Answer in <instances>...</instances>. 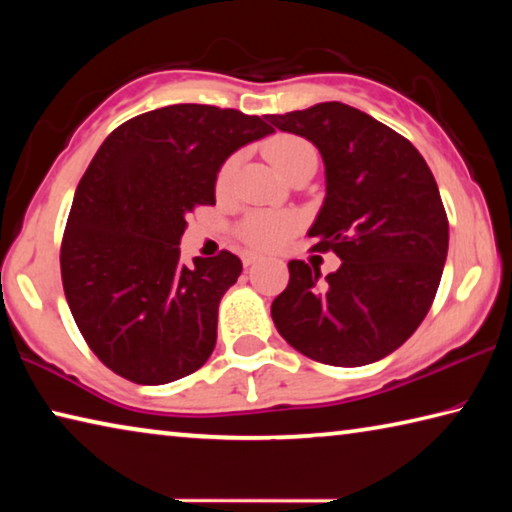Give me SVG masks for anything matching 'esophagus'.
<instances>
[{
    "label": "esophagus",
    "mask_w": 512,
    "mask_h": 512,
    "mask_svg": "<svg viewBox=\"0 0 512 512\" xmlns=\"http://www.w3.org/2000/svg\"><path fill=\"white\" fill-rule=\"evenodd\" d=\"M241 259H244V266H253V264H257L262 257L255 255V253H244V257H241Z\"/></svg>",
    "instance_id": "esophagus-1"
}]
</instances>
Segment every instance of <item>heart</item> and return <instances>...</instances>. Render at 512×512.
I'll use <instances>...</instances> for the list:
<instances>
[{
	"mask_svg": "<svg viewBox=\"0 0 512 512\" xmlns=\"http://www.w3.org/2000/svg\"><path fill=\"white\" fill-rule=\"evenodd\" d=\"M266 155L271 160L273 167L282 173L284 178L289 176L293 167L309 158V155H316L314 146L302 140L296 135H277L271 142L266 144ZM237 169V158H228L223 164L219 173H216V192H228L232 183V176H235ZM296 230V216L289 212H273V210H257L246 214L239 223V237L244 239V244L257 250H273L282 246L284 241L291 237V232Z\"/></svg>",
	"mask_w": 512,
	"mask_h": 512,
	"instance_id": "1",
	"label": "heart"
}]
</instances>
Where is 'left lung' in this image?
Here are the masks:
<instances>
[{
    "mask_svg": "<svg viewBox=\"0 0 512 512\" xmlns=\"http://www.w3.org/2000/svg\"><path fill=\"white\" fill-rule=\"evenodd\" d=\"M325 162V201L307 235L339 271L289 262L271 316L291 348L327 366H366L400 348L436 298L449 246L440 192L418 149L339 101L266 115Z\"/></svg>",
    "mask_w": 512,
    "mask_h": 512,
    "instance_id": "1",
    "label": "left lung"
}]
</instances>
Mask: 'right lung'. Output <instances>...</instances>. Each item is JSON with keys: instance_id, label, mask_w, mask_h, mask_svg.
Masks as SVG:
<instances>
[{"instance_id": "obj_1", "label": "right lung", "mask_w": 512, "mask_h": 512, "mask_svg": "<svg viewBox=\"0 0 512 512\" xmlns=\"http://www.w3.org/2000/svg\"><path fill=\"white\" fill-rule=\"evenodd\" d=\"M271 133L257 115L176 103L128 119L99 146L67 216L60 275L85 343L119 377L169 384L210 359L241 259L221 250L185 266L180 237L194 207L216 203L221 164Z\"/></svg>"}]
</instances>
